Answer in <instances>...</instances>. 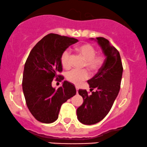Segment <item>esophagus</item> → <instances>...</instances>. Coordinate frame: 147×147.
I'll list each match as a JSON object with an SVG mask.
<instances>
[{"label":"esophagus","mask_w":147,"mask_h":147,"mask_svg":"<svg viewBox=\"0 0 147 147\" xmlns=\"http://www.w3.org/2000/svg\"><path fill=\"white\" fill-rule=\"evenodd\" d=\"M76 90H77V94H78V91H79V88L77 87H76Z\"/></svg>","instance_id":"1"}]
</instances>
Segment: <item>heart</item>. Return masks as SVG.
<instances>
[{
	"instance_id": "1",
	"label": "heart",
	"mask_w": 147,
	"mask_h": 147,
	"mask_svg": "<svg viewBox=\"0 0 147 147\" xmlns=\"http://www.w3.org/2000/svg\"><path fill=\"white\" fill-rule=\"evenodd\" d=\"M76 50L85 60L84 66L92 72H96L100 69L104 64V57L102 55H96L95 47L92 45L86 43L81 45L76 48ZM60 62L62 66L66 69L70 67V53L68 50L63 51L61 55ZM90 74L87 70L73 69L66 74V79L76 85H79L88 79Z\"/></svg>"
}]
</instances>
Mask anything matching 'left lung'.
I'll return each mask as SVG.
<instances>
[{
    "mask_svg": "<svg viewBox=\"0 0 147 147\" xmlns=\"http://www.w3.org/2000/svg\"><path fill=\"white\" fill-rule=\"evenodd\" d=\"M94 39V38H92ZM106 58L100 69L88 80L90 91L79 90L83 103L77 110L78 119L85 125H93L102 120L109 113L120 90L123 66L119 52L103 37L96 38Z\"/></svg>",
    "mask_w": 147,
    "mask_h": 147,
    "instance_id": "8db88e82",
    "label": "left lung"
}]
</instances>
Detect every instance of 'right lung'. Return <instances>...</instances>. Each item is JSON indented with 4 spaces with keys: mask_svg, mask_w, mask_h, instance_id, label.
Here are the masks:
<instances>
[{
    "mask_svg": "<svg viewBox=\"0 0 147 147\" xmlns=\"http://www.w3.org/2000/svg\"><path fill=\"white\" fill-rule=\"evenodd\" d=\"M78 42L75 38L49 34L32 48L24 65L22 89L30 112L37 121L51 123L58 118L61 106L76 94L75 85L64 81L57 90L53 79H64L60 58L63 51Z\"/></svg>",
    "mask_w": 147,
    "mask_h": 147,
    "instance_id": "1",
    "label": "right lung"
}]
</instances>
